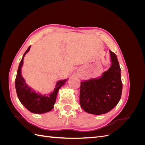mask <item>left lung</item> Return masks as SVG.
<instances>
[{"label": "left lung", "instance_id": "left-lung-1", "mask_svg": "<svg viewBox=\"0 0 145 145\" xmlns=\"http://www.w3.org/2000/svg\"><path fill=\"white\" fill-rule=\"evenodd\" d=\"M111 66L99 78L81 82L80 104L85 112L100 115L107 113L119 102L122 92L120 68L117 56L109 50Z\"/></svg>", "mask_w": 145, "mask_h": 145}]
</instances>
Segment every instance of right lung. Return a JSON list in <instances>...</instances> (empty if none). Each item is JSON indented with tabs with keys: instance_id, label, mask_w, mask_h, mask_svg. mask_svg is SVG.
<instances>
[{
	"instance_id": "1",
	"label": "right lung",
	"mask_w": 145,
	"mask_h": 145,
	"mask_svg": "<svg viewBox=\"0 0 145 145\" xmlns=\"http://www.w3.org/2000/svg\"><path fill=\"white\" fill-rule=\"evenodd\" d=\"M30 48L31 46L25 51L20 62L15 80L16 90L20 102L28 111L34 114H43L50 111L54 108L58 91L67 82V79L58 81L54 91L47 95L37 93L25 83L21 74L24 58L25 54L29 51Z\"/></svg>"
}]
</instances>
